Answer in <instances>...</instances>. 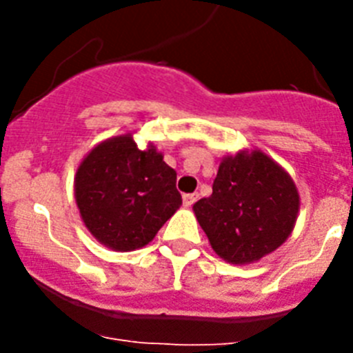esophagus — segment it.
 I'll return each instance as SVG.
<instances>
[{"instance_id":"1","label":"esophagus","mask_w":353,"mask_h":353,"mask_svg":"<svg viewBox=\"0 0 353 353\" xmlns=\"http://www.w3.org/2000/svg\"><path fill=\"white\" fill-rule=\"evenodd\" d=\"M196 199H198V194H196V192H192V194H183V205H185V207H192Z\"/></svg>"}]
</instances>
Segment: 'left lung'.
I'll return each instance as SVG.
<instances>
[{"instance_id": "left-lung-1", "label": "left lung", "mask_w": 353, "mask_h": 353, "mask_svg": "<svg viewBox=\"0 0 353 353\" xmlns=\"http://www.w3.org/2000/svg\"><path fill=\"white\" fill-rule=\"evenodd\" d=\"M299 208L301 196L288 171L261 150L244 148L221 159L212 194L192 210L217 256L248 265L285 244Z\"/></svg>"}]
</instances>
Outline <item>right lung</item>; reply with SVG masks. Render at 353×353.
Listing matches in <instances>:
<instances>
[{"label": "right lung", "instance_id": "1", "mask_svg": "<svg viewBox=\"0 0 353 353\" xmlns=\"http://www.w3.org/2000/svg\"><path fill=\"white\" fill-rule=\"evenodd\" d=\"M74 196L93 239L120 252L150 244L182 205L176 171L154 143L138 148L132 132L104 139L84 155Z\"/></svg>", "mask_w": 353, "mask_h": 353}]
</instances>
